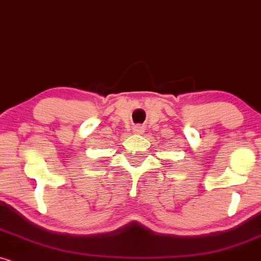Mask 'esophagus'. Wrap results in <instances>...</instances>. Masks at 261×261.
Segmentation results:
<instances>
[{
	"mask_svg": "<svg viewBox=\"0 0 261 261\" xmlns=\"http://www.w3.org/2000/svg\"><path fill=\"white\" fill-rule=\"evenodd\" d=\"M133 132H136L137 134H141V133H144V125H141V124H138V125H136V127L133 128Z\"/></svg>",
	"mask_w": 261,
	"mask_h": 261,
	"instance_id": "esophagus-1",
	"label": "esophagus"
}]
</instances>
